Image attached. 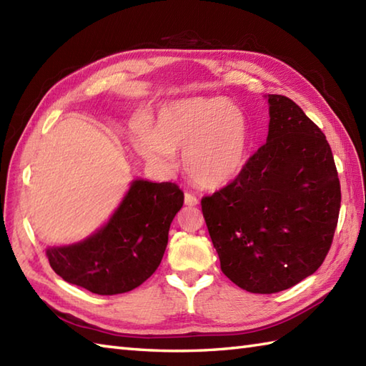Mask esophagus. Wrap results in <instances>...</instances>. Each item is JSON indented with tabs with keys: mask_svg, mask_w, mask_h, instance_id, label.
Returning <instances> with one entry per match:
<instances>
[{
	"mask_svg": "<svg viewBox=\"0 0 366 366\" xmlns=\"http://www.w3.org/2000/svg\"><path fill=\"white\" fill-rule=\"evenodd\" d=\"M184 203L187 204V206H197L199 201H198V198L195 195H192V193H185V195H184Z\"/></svg>",
	"mask_w": 366,
	"mask_h": 366,
	"instance_id": "obj_1",
	"label": "esophagus"
}]
</instances>
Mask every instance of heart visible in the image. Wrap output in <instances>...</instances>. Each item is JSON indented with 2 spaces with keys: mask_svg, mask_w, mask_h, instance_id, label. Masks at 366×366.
I'll use <instances>...</instances> for the list:
<instances>
[{
  "mask_svg": "<svg viewBox=\"0 0 366 366\" xmlns=\"http://www.w3.org/2000/svg\"><path fill=\"white\" fill-rule=\"evenodd\" d=\"M134 144L144 160L165 169L174 167V154L184 152V168L192 181L204 189H220L245 169L252 132L239 105L222 97H192L163 107L152 130H135Z\"/></svg>",
  "mask_w": 366,
  "mask_h": 366,
  "instance_id": "obj_1",
  "label": "heart"
}]
</instances>
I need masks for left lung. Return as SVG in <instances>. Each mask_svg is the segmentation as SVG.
Wrapping results in <instances>:
<instances>
[{"instance_id": "obj_1", "label": "left lung", "mask_w": 366, "mask_h": 366, "mask_svg": "<svg viewBox=\"0 0 366 366\" xmlns=\"http://www.w3.org/2000/svg\"><path fill=\"white\" fill-rule=\"evenodd\" d=\"M269 135L227 187L201 209L232 283L274 294L320 269L338 223L341 190L321 129L291 99L269 94Z\"/></svg>"}]
</instances>
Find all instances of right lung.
I'll return each mask as SVG.
<instances>
[{
    "label": "right lung",
    "mask_w": 366,
    "mask_h": 366,
    "mask_svg": "<svg viewBox=\"0 0 366 366\" xmlns=\"http://www.w3.org/2000/svg\"><path fill=\"white\" fill-rule=\"evenodd\" d=\"M184 204L173 182L137 179L107 224L81 242L46 248L51 269L67 283L113 295L146 282L165 253L169 224Z\"/></svg>",
    "instance_id": "right-lung-1"
}]
</instances>
